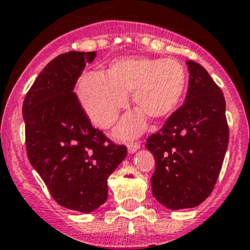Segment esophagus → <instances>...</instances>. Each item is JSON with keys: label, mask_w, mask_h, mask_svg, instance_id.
Instances as JSON below:
<instances>
[{"label": "esophagus", "mask_w": 250, "mask_h": 250, "mask_svg": "<svg viewBox=\"0 0 250 250\" xmlns=\"http://www.w3.org/2000/svg\"><path fill=\"white\" fill-rule=\"evenodd\" d=\"M140 143H130L129 145H128V152H129L130 154L135 153V152L140 148Z\"/></svg>", "instance_id": "esophagus-1"}]
</instances>
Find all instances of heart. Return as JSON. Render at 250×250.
Here are the masks:
<instances>
[{
    "instance_id": "b5f03b06",
    "label": "heart",
    "mask_w": 250,
    "mask_h": 250,
    "mask_svg": "<svg viewBox=\"0 0 250 250\" xmlns=\"http://www.w3.org/2000/svg\"><path fill=\"white\" fill-rule=\"evenodd\" d=\"M186 86L187 74L176 60L127 57L112 62L106 75H83L78 83V97L92 123L106 129L127 106L133 92L134 104L141 111L127 115L115 132L120 139H130L146 128L145 113L157 121L169 117L183 101Z\"/></svg>"
}]
</instances>
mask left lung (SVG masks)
Returning a JSON list of instances; mask_svg holds the SVG:
<instances>
[{
  "label": "left lung",
  "instance_id": "8db88e82",
  "mask_svg": "<svg viewBox=\"0 0 250 250\" xmlns=\"http://www.w3.org/2000/svg\"><path fill=\"white\" fill-rule=\"evenodd\" d=\"M188 65L185 104L152 134L146 148L156 159L152 194L167 208H191L213 190L229 144L223 92L207 70Z\"/></svg>",
  "mask_w": 250,
  "mask_h": 250
}]
</instances>
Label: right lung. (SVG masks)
Returning <instances> with one entry per match:
<instances>
[{"instance_id":"right-lung-1","label":"right lung","mask_w":250,"mask_h":250,"mask_svg":"<svg viewBox=\"0 0 250 250\" xmlns=\"http://www.w3.org/2000/svg\"><path fill=\"white\" fill-rule=\"evenodd\" d=\"M96 51H69L46 64L22 105L26 149L55 201L90 213L106 201L107 178L127 156L93 128L73 93Z\"/></svg>"}]
</instances>
